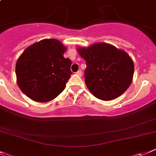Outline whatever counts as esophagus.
I'll return each mask as SVG.
<instances>
[{"instance_id":"34e87169","label":"esophagus","mask_w":156,"mask_h":156,"mask_svg":"<svg viewBox=\"0 0 156 156\" xmlns=\"http://www.w3.org/2000/svg\"><path fill=\"white\" fill-rule=\"evenodd\" d=\"M76 74H78V76H82V70H78V71H77V72H76Z\"/></svg>"}]
</instances>
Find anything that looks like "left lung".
I'll return each mask as SVG.
<instances>
[{
  "instance_id": "left-lung-1",
  "label": "left lung",
  "mask_w": 156,
  "mask_h": 156,
  "mask_svg": "<svg viewBox=\"0 0 156 156\" xmlns=\"http://www.w3.org/2000/svg\"><path fill=\"white\" fill-rule=\"evenodd\" d=\"M86 61L85 82L95 97L112 101L120 97L132 83L134 64L130 56L115 46L104 42L78 47Z\"/></svg>"
}]
</instances>
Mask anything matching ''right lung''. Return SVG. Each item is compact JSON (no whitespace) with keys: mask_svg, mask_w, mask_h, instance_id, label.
I'll use <instances>...</instances> for the list:
<instances>
[{"mask_svg":"<svg viewBox=\"0 0 156 156\" xmlns=\"http://www.w3.org/2000/svg\"><path fill=\"white\" fill-rule=\"evenodd\" d=\"M67 48L56 39H43L24 50L16 65L21 91L37 102H48L65 89L72 74Z\"/></svg>","mask_w":156,"mask_h":156,"instance_id":"add662e5","label":"right lung"}]
</instances>
